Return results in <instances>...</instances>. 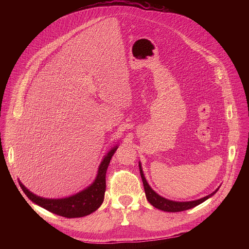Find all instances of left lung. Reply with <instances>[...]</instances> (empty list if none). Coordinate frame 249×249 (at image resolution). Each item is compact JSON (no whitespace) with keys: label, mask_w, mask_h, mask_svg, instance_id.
<instances>
[{"label":"left lung","mask_w":249,"mask_h":249,"mask_svg":"<svg viewBox=\"0 0 249 249\" xmlns=\"http://www.w3.org/2000/svg\"><path fill=\"white\" fill-rule=\"evenodd\" d=\"M139 166H140V173H141V177H142V180H143V184H144V188H145V193H146V197L148 199V201L157 209H160L161 211H164V212H181V211H186V210H189L191 208H194L196 206H198L199 204L203 203L204 201H206L208 198L212 197L213 195H214L218 189L216 191H214L213 193H211L210 195L204 197V198H201L199 200H195V201H190V202H174V201H170V200H167L161 196H160L159 194H157L151 187L150 185L148 184L145 176H144V173H143V170H142V167H141V164L139 163Z\"/></svg>","instance_id":"obj_1"}]
</instances>
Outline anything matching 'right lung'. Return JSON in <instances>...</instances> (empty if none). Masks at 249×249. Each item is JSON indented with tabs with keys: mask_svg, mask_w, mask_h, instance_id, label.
I'll return each instance as SVG.
<instances>
[{
	"mask_svg": "<svg viewBox=\"0 0 249 249\" xmlns=\"http://www.w3.org/2000/svg\"><path fill=\"white\" fill-rule=\"evenodd\" d=\"M117 150V146L113 148L101 161L98 168V174L94 182L86 190L69 198L64 199H45L38 197L31 193L24 185L19 181V185L24 194L35 204L41 206L53 214L65 217V218H81L91 214L97 210L103 202L105 192V175L108 164L114 153Z\"/></svg>",
	"mask_w": 249,
	"mask_h": 249,
	"instance_id": "add662e5",
	"label": "right lung"
}]
</instances>
